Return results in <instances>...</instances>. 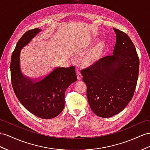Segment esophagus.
<instances>
[{
    "mask_svg": "<svg viewBox=\"0 0 150 150\" xmlns=\"http://www.w3.org/2000/svg\"><path fill=\"white\" fill-rule=\"evenodd\" d=\"M76 76H77L78 80H81L82 78V75L80 74V72L79 71H76Z\"/></svg>",
    "mask_w": 150,
    "mask_h": 150,
    "instance_id": "obj_1",
    "label": "esophagus"
}]
</instances>
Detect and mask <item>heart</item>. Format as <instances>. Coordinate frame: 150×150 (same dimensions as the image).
Returning a JSON list of instances; mask_svg holds the SVG:
<instances>
[{"instance_id": "1", "label": "heart", "mask_w": 150, "mask_h": 150, "mask_svg": "<svg viewBox=\"0 0 150 150\" xmlns=\"http://www.w3.org/2000/svg\"><path fill=\"white\" fill-rule=\"evenodd\" d=\"M105 45L103 42H99L96 44L90 51L88 52L83 59V63L89 64L94 63L101 56Z\"/></svg>"}]
</instances>
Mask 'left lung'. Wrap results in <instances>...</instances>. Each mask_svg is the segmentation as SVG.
<instances>
[{
	"instance_id": "8db88e82",
	"label": "left lung",
	"mask_w": 150,
	"mask_h": 150,
	"mask_svg": "<svg viewBox=\"0 0 150 150\" xmlns=\"http://www.w3.org/2000/svg\"><path fill=\"white\" fill-rule=\"evenodd\" d=\"M113 30V54L81 70L91 108L103 118L113 117L125 108L133 97L139 74V59L133 42L124 32Z\"/></svg>"
}]
</instances>
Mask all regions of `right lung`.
Returning a JSON list of instances; mask_svg holds the SVG:
<instances>
[{
    "label": "right lung",
    "mask_w": 150,
    "mask_h": 150,
    "mask_svg": "<svg viewBox=\"0 0 150 150\" xmlns=\"http://www.w3.org/2000/svg\"><path fill=\"white\" fill-rule=\"evenodd\" d=\"M40 32L39 28L28 30L18 42L11 57V78L14 93L23 106L38 117L50 119L62 112L65 91L77 79L74 66L56 67L38 80H30L22 75L20 59L21 49Z\"/></svg>",
    "instance_id": "right-lung-1"
}]
</instances>
